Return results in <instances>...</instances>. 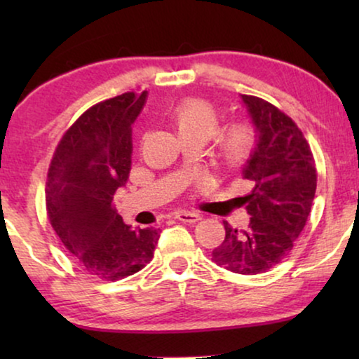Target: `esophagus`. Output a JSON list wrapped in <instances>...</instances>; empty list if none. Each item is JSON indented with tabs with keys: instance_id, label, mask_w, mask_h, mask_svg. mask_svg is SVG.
Here are the masks:
<instances>
[{
	"instance_id": "34e87169",
	"label": "esophagus",
	"mask_w": 359,
	"mask_h": 359,
	"mask_svg": "<svg viewBox=\"0 0 359 359\" xmlns=\"http://www.w3.org/2000/svg\"><path fill=\"white\" fill-rule=\"evenodd\" d=\"M176 219L181 220V222H186V224H196L201 220V215L194 214V212H178L176 214Z\"/></svg>"
}]
</instances>
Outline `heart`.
I'll return each mask as SVG.
<instances>
[{
	"label": "heart",
	"instance_id": "1",
	"mask_svg": "<svg viewBox=\"0 0 359 359\" xmlns=\"http://www.w3.org/2000/svg\"><path fill=\"white\" fill-rule=\"evenodd\" d=\"M171 126L180 139L208 142L214 135L210 158L220 170L235 171L247 163L258 147V130L250 121H237L215 134L220 126L219 109L201 97H188L175 107Z\"/></svg>",
	"mask_w": 359,
	"mask_h": 359
}]
</instances>
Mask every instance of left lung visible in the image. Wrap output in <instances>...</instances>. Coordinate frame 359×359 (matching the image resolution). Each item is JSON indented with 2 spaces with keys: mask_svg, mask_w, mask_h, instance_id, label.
Segmentation results:
<instances>
[{
  "mask_svg": "<svg viewBox=\"0 0 359 359\" xmlns=\"http://www.w3.org/2000/svg\"><path fill=\"white\" fill-rule=\"evenodd\" d=\"M258 130V147L243 168L253 189L245 196L250 225L232 229L212 252V262L232 273H266L287 258L306 227L317 189L311 145L287 114L258 96L242 95Z\"/></svg>",
  "mask_w": 359,
  "mask_h": 359,
  "instance_id": "left-lung-1",
  "label": "left lung"
}]
</instances>
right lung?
Returning a JSON list of instances; mask_svg holds the SVG:
<instances>
[{
    "label": "right lung",
    "instance_id": "add662e5",
    "mask_svg": "<svg viewBox=\"0 0 359 359\" xmlns=\"http://www.w3.org/2000/svg\"><path fill=\"white\" fill-rule=\"evenodd\" d=\"M144 93H124L86 109L62 135L46 183L53 230L85 273L119 281L151 262L160 229L134 230L112 204L130 173L132 124Z\"/></svg>",
    "mask_w": 359,
    "mask_h": 359
}]
</instances>
